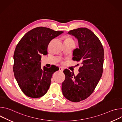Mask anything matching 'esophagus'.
I'll return each instance as SVG.
<instances>
[{"mask_svg": "<svg viewBox=\"0 0 122 122\" xmlns=\"http://www.w3.org/2000/svg\"><path fill=\"white\" fill-rule=\"evenodd\" d=\"M64 71V69L62 68V67H59V71H61V72H62V71Z\"/></svg>", "mask_w": 122, "mask_h": 122, "instance_id": "34e87169", "label": "esophagus"}]
</instances>
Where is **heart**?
<instances>
[{"mask_svg":"<svg viewBox=\"0 0 122 122\" xmlns=\"http://www.w3.org/2000/svg\"><path fill=\"white\" fill-rule=\"evenodd\" d=\"M64 41H67V42H74V41L70 37H69L68 36H66L65 37V39Z\"/></svg>","mask_w":122,"mask_h":122,"instance_id":"1","label":"heart"}]
</instances>
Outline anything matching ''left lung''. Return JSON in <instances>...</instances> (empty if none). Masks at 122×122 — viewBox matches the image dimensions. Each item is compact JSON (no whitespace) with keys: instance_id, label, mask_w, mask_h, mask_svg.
I'll return each mask as SVG.
<instances>
[{"instance_id":"left-lung-1","label":"left lung","mask_w":122,"mask_h":122,"mask_svg":"<svg viewBox=\"0 0 122 122\" xmlns=\"http://www.w3.org/2000/svg\"><path fill=\"white\" fill-rule=\"evenodd\" d=\"M68 34L78 39L79 48L74 50L72 59L80 62L82 66L76 76L68 69H65L62 91L67 99L78 102L92 94L102 76L104 49L99 39L88 28H79Z\"/></svg>"}]
</instances>
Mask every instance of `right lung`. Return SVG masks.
<instances>
[{
    "instance_id": "right-lung-1",
    "label": "right lung",
    "mask_w": 122,
    "mask_h": 122,
    "mask_svg": "<svg viewBox=\"0 0 122 122\" xmlns=\"http://www.w3.org/2000/svg\"><path fill=\"white\" fill-rule=\"evenodd\" d=\"M63 32L45 27H36L26 33L17 44L13 56V72L26 96L37 98L47 92L52 75L59 68L51 66L42 69L41 55L48 54L50 42Z\"/></svg>"
}]
</instances>
